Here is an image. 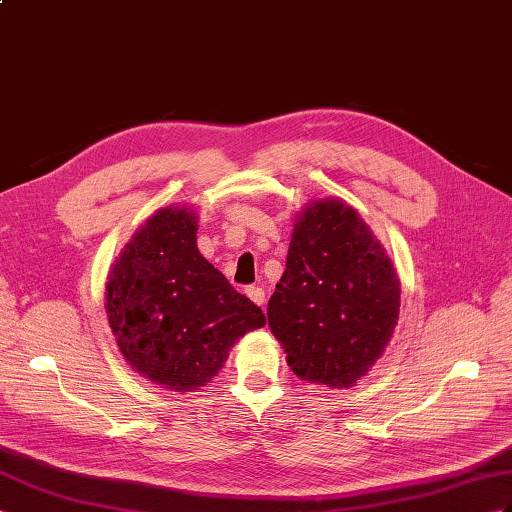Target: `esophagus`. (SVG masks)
Masks as SVG:
<instances>
[{
	"mask_svg": "<svg viewBox=\"0 0 512 512\" xmlns=\"http://www.w3.org/2000/svg\"><path fill=\"white\" fill-rule=\"evenodd\" d=\"M246 296L253 300L255 305H259V307H264V303H266V294H264V290H261V287H246Z\"/></svg>",
	"mask_w": 512,
	"mask_h": 512,
	"instance_id": "34e87169",
	"label": "esophagus"
}]
</instances>
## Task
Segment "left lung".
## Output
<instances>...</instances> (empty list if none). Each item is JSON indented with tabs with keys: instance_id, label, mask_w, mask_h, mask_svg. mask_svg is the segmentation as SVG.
<instances>
[{
	"instance_id": "1",
	"label": "left lung",
	"mask_w": 512,
	"mask_h": 512,
	"mask_svg": "<svg viewBox=\"0 0 512 512\" xmlns=\"http://www.w3.org/2000/svg\"><path fill=\"white\" fill-rule=\"evenodd\" d=\"M398 313V274L370 227L339 199L309 203L268 303L292 372L326 387L355 385L385 352Z\"/></svg>"
}]
</instances>
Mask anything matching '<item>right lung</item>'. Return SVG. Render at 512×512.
Returning a JSON list of instances; mask_svg holds the SVG:
<instances>
[{"label":"right lung","instance_id":"add662e5","mask_svg":"<svg viewBox=\"0 0 512 512\" xmlns=\"http://www.w3.org/2000/svg\"><path fill=\"white\" fill-rule=\"evenodd\" d=\"M196 214L164 207L134 233L106 285L110 329L125 361L173 391L207 385L231 346L266 316L196 248Z\"/></svg>","mask_w":512,"mask_h":512}]
</instances>
